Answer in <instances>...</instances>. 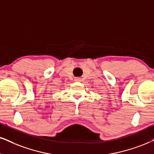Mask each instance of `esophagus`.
I'll return each mask as SVG.
<instances>
[{
    "instance_id": "esophagus-1",
    "label": "esophagus",
    "mask_w": 154,
    "mask_h": 154,
    "mask_svg": "<svg viewBox=\"0 0 154 154\" xmlns=\"http://www.w3.org/2000/svg\"><path fill=\"white\" fill-rule=\"evenodd\" d=\"M75 81H80V79H79V78H75Z\"/></svg>"
}]
</instances>
